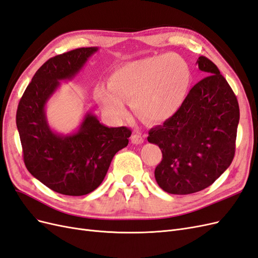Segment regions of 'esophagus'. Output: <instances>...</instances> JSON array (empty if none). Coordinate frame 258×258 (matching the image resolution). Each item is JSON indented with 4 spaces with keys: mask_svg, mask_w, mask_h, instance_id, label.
Segmentation results:
<instances>
[{
    "mask_svg": "<svg viewBox=\"0 0 258 258\" xmlns=\"http://www.w3.org/2000/svg\"><path fill=\"white\" fill-rule=\"evenodd\" d=\"M131 142L134 144H142L144 142V139L141 135H132L131 136Z\"/></svg>",
    "mask_w": 258,
    "mask_h": 258,
    "instance_id": "obj_1",
    "label": "esophagus"
}]
</instances>
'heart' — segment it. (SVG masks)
<instances>
[{
    "label": "heart",
    "mask_w": 258,
    "mask_h": 258,
    "mask_svg": "<svg viewBox=\"0 0 258 258\" xmlns=\"http://www.w3.org/2000/svg\"><path fill=\"white\" fill-rule=\"evenodd\" d=\"M191 70L178 54L146 57L117 67L108 76L107 87L98 85L95 97L102 111L118 120L130 102L135 114L147 122L171 118L188 95Z\"/></svg>",
    "instance_id": "b5f03b06"
}]
</instances>
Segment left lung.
<instances>
[{
	"label": "left lung",
	"mask_w": 258,
	"mask_h": 258,
	"mask_svg": "<svg viewBox=\"0 0 258 258\" xmlns=\"http://www.w3.org/2000/svg\"><path fill=\"white\" fill-rule=\"evenodd\" d=\"M196 63L207 76L190 89L181 108L147 137L162 153L155 169L156 182L173 195L207 188L235 156L240 118L237 97L212 61L201 56Z\"/></svg>",
	"instance_id": "left-lung-1"
}]
</instances>
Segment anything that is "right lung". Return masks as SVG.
<instances>
[{
	"label": "right lung",
	"instance_id": "right-lung-1",
	"mask_svg": "<svg viewBox=\"0 0 258 258\" xmlns=\"http://www.w3.org/2000/svg\"><path fill=\"white\" fill-rule=\"evenodd\" d=\"M98 47H83L58 54L37 70L19 101L16 123L29 172L51 190L84 196L104 179L115 154L129 143L127 127L108 128L86 113L76 132L61 135L46 118L45 105L61 81L79 74Z\"/></svg>",
	"mask_w": 258,
	"mask_h": 258
}]
</instances>
